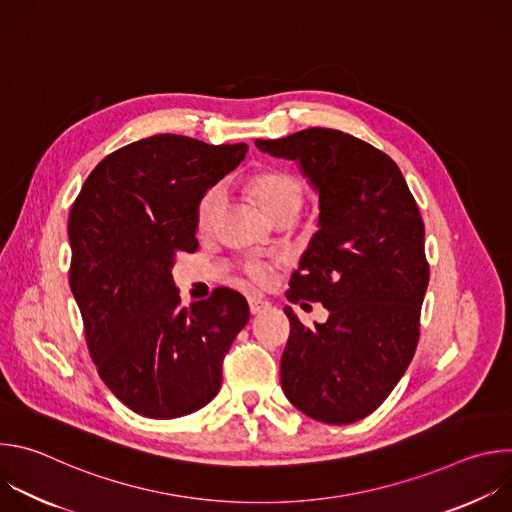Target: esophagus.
Segmentation results:
<instances>
[{
  "instance_id": "obj_1",
  "label": "esophagus",
  "mask_w": 512,
  "mask_h": 512,
  "mask_svg": "<svg viewBox=\"0 0 512 512\" xmlns=\"http://www.w3.org/2000/svg\"><path fill=\"white\" fill-rule=\"evenodd\" d=\"M269 306H271V304H269L267 300L259 298V296H251V298H249V310H251V314H253V316H257V314L265 312Z\"/></svg>"
}]
</instances>
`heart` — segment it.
Segmentation results:
<instances>
[{"instance_id":"b5f03b06","label":"heart","mask_w":512,"mask_h":512,"mask_svg":"<svg viewBox=\"0 0 512 512\" xmlns=\"http://www.w3.org/2000/svg\"><path fill=\"white\" fill-rule=\"evenodd\" d=\"M253 198L257 202V206L261 208V212L271 218L273 214L279 212H298L300 204H302V186L296 178H291L287 174H279V172H271V174H263L253 182ZM225 202V190L223 186H214L210 188L200 204H198V227L202 231H208L218 212H221ZM247 275L255 281V283H267L269 279V267L267 263L261 261H253L247 265Z\"/></svg>"}]
</instances>
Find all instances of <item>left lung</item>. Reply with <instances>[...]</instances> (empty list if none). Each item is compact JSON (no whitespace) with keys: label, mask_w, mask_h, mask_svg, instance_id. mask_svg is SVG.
<instances>
[{"label":"left lung","mask_w":512,"mask_h":512,"mask_svg":"<svg viewBox=\"0 0 512 512\" xmlns=\"http://www.w3.org/2000/svg\"><path fill=\"white\" fill-rule=\"evenodd\" d=\"M257 150L296 162L318 194V233L289 281V302H322L306 328L289 306L281 389L308 417L346 425L373 413L413 358L429 281L425 229L399 166L371 143L310 127Z\"/></svg>","instance_id":"left-lung-1"}]
</instances>
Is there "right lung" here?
<instances>
[{
    "mask_svg": "<svg viewBox=\"0 0 512 512\" xmlns=\"http://www.w3.org/2000/svg\"><path fill=\"white\" fill-rule=\"evenodd\" d=\"M160 133L107 156L68 216L75 296L99 377L131 411L176 419L210 403L223 358L249 322L247 300L218 287L180 306L176 255L198 247V204L247 156Z\"/></svg>",
    "mask_w": 512,
    "mask_h": 512,
    "instance_id": "1",
    "label": "right lung"
}]
</instances>
